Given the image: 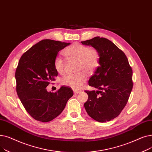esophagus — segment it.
Wrapping results in <instances>:
<instances>
[{
  "mask_svg": "<svg viewBox=\"0 0 152 152\" xmlns=\"http://www.w3.org/2000/svg\"><path fill=\"white\" fill-rule=\"evenodd\" d=\"M74 92L75 94H78L79 93L81 92V91L80 90H74Z\"/></svg>",
  "mask_w": 152,
  "mask_h": 152,
  "instance_id": "1",
  "label": "esophagus"
}]
</instances>
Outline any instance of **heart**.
I'll list each match as a JSON object with an SVG mask.
<instances>
[{
	"mask_svg": "<svg viewBox=\"0 0 152 152\" xmlns=\"http://www.w3.org/2000/svg\"><path fill=\"white\" fill-rule=\"evenodd\" d=\"M69 59H75L78 61V70H84L87 73H92L99 67L100 54L95 48H90L80 43H74L67 48L63 53ZM54 67L59 74L65 72V62L59 56H57L54 61ZM86 75L84 72L77 74L67 75L61 80V83L73 89H79L86 82Z\"/></svg>",
	"mask_w": 152,
	"mask_h": 152,
	"instance_id": "b5f03b06",
	"label": "heart"
}]
</instances>
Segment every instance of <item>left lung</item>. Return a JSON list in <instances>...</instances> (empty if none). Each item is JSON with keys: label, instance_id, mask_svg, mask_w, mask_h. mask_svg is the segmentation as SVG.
I'll use <instances>...</instances> for the list:
<instances>
[{"label": "left lung", "instance_id": "obj_1", "mask_svg": "<svg viewBox=\"0 0 152 152\" xmlns=\"http://www.w3.org/2000/svg\"><path fill=\"white\" fill-rule=\"evenodd\" d=\"M81 42L100 54V66L88 81L98 90L85 91L88 95L85 110L96 121H110L118 116L128 102L133 87L132 68L124 52L109 39L97 37Z\"/></svg>", "mask_w": 152, "mask_h": 152}]
</instances>
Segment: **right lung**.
<instances>
[{"label": "right lung", "mask_w": 152, "mask_h": 152, "mask_svg": "<svg viewBox=\"0 0 152 152\" xmlns=\"http://www.w3.org/2000/svg\"><path fill=\"white\" fill-rule=\"evenodd\" d=\"M70 44L43 39L29 49L19 61L15 72L17 93L26 111L35 120L52 121L62 112L74 95L67 86H61L56 93L46 88L57 76L54 67L57 54Z\"/></svg>", "instance_id": "add662e5"}]
</instances>
